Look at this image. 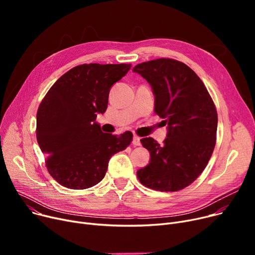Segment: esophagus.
<instances>
[{
  "instance_id": "obj_1",
  "label": "esophagus",
  "mask_w": 255,
  "mask_h": 255,
  "mask_svg": "<svg viewBox=\"0 0 255 255\" xmlns=\"http://www.w3.org/2000/svg\"><path fill=\"white\" fill-rule=\"evenodd\" d=\"M132 143L134 145H140V137L137 136V135H133Z\"/></svg>"
}]
</instances>
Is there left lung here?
I'll list each match as a JSON object with an SVG mask.
<instances>
[{"instance_id":"8db88e82","label":"left lung","mask_w":255,"mask_h":255,"mask_svg":"<svg viewBox=\"0 0 255 255\" xmlns=\"http://www.w3.org/2000/svg\"><path fill=\"white\" fill-rule=\"evenodd\" d=\"M133 71L151 85L154 111L167 124L162 144L152 137L140 139L151 160L137 170V178L154 190H182L203 172L215 148V104L202 79L180 61L161 58L143 62Z\"/></svg>"}]
</instances>
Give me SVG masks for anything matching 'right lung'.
I'll return each mask as SVG.
<instances>
[{
  "label": "right lung",
  "mask_w": 255,
  "mask_h": 255,
  "mask_svg": "<svg viewBox=\"0 0 255 255\" xmlns=\"http://www.w3.org/2000/svg\"><path fill=\"white\" fill-rule=\"evenodd\" d=\"M131 64H83L52 85L37 112L36 137L50 176L69 189L82 190L105 176L111 157L125 150L132 133H103L97 114H104L112 86Z\"/></svg>",
  "instance_id": "obj_1"
}]
</instances>
